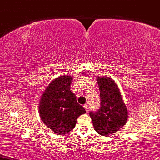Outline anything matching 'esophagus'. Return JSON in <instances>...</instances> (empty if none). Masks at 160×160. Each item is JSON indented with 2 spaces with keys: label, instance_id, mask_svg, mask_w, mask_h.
I'll return each mask as SVG.
<instances>
[{
  "label": "esophagus",
  "instance_id": "obj_1",
  "mask_svg": "<svg viewBox=\"0 0 160 160\" xmlns=\"http://www.w3.org/2000/svg\"><path fill=\"white\" fill-rule=\"evenodd\" d=\"M83 107L85 108V109H86V111L87 112H88V111H89V108H88V104H85L84 106H83Z\"/></svg>",
  "mask_w": 160,
  "mask_h": 160
}]
</instances>
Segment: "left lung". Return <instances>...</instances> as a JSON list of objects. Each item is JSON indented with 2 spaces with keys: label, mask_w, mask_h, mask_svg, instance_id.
<instances>
[{
  "label": "left lung",
  "mask_w": 160,
  "mask_h": 160,
  "mask_svg": "<svg viewBox=\"0 0 160 160\" xmlns=\"http://www.w3.org/2000/svg\"><path fill=\"white\" fill-rule=\"evenodd\" d=\"M97 78L100 93V107L97 112H90L89 115L94 130L99 134L108 136L126 123L128 112L114 80L107 77Z\"/></svg>",
  "instance_id": "1"
}]
</instances>
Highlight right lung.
Instances as JSON below:
<instances>
[{
	"label": "right lung",
	"mask_w": 160,
	"mask_h": 160,
	"mask_svg": "<svg viewBox=\"0 0 160 160\" xmlns=\"http://www.w3.org/2000/svg\"><path fill=\"white\" fill-rule=\"evenodd\" d=\"M72 77L67 74L50 82L42 94L39 104L40 118L56 134H65L75 127L77 118L86 113L71 92Z\"/></svg>",
	"instance_id": "right-lung-1"
}]
</instances>
